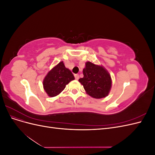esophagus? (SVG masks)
I'll use <instances>...</instances> for the list:
<instances>
[{
  "label": "esophagus",
  "instance_id": "1",
  "mask_svg": "<svg viewBox=\"0 0 155 155\" xmlns=\"http://www.w3.org/2000/svg\"><path fill=\"white\" fill-rule=\"evenodd\" d=\"M74 77H75V78H76V79H77V80L79 78V76L78 74H74Z\"/></svg>",
  "mask_w": 155,
  "mask_h": 155
}]
</instances>
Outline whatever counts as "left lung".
<instances>
[{
	"mask_svg": "<svg viewBox=\"0 0 155 155\" xmlns=\"http://www.w3.org/2000/svg\"><path fill=\"white\" fill-rule=\"evenodd\" d=\"M83 73L84 76L79 79V82L83 86L88 95L96 99L109 95L112 87V79L104 67L87 61Z\"/></svg>",
	"mask_w": 155,
	"mask_h": 155,
	"instance_id": "1",
	"label": "left lung"
}]
</instances>
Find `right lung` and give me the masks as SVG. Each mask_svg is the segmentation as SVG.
<instances>
[{
    "instance_id": "add662e5",
    "label": "right lung",
    "mask_w": 155,
    "mask_h": 155,
    "mask_svg": "<svg viewBox=\"0 0 155 155\" xmlns=\"http://www.w3.org/2000/svg\"><path fill=\"white\" fill-rule=\"evenodd\" d=\"M74 79L72 72L65 67L63 61H61L46 75L43 81V88L49 97H54L59 95Z\"/></svg>"
}]
</instances>
